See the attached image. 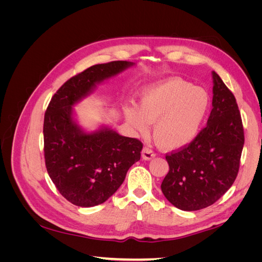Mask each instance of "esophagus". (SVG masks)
I'll use <instances>...</instances> for the list:
<instances>
[{
  "mask_svg": "<svg viewBox=\"0 0 262 262\" xmlns=\"http://www.w3.org/2000/svg\"><path fill=\"white\" fill-rule=\"evenodd\" d=\"M153 157H155L154 150L152 148L147 147V146H144L143 149H142V158H143V160L148 161V160H152Z\"/></svg>",
  "mask_w": 262,
  "mask_h": 262,
  "instance_id": "1",
  "label": "esophagus"
}]
</instances>
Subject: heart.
Instances as JSON below:
<instances>
[{
    "mask_svg": "<svg viewBox=\"0 0 262 262\" xmlns=\"http://www.w3.org/2000/svg\"><path fill=\"white\" fill-rule=\"evenodd\" d=\"M208 108L207 92L180 77H170L146 89L139 108L124 107V116L142 134L147 132V123H154L156 144L177 149L195 138Z\"/></svg>",
    "mask_w": 262,
    "mask_h": 262,
    "instance_id": "obj_1",
    "label": "heart"
}]
</instances>
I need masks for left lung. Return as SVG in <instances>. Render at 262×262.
Segmentation results:
<instances>
[{
	"label": "left lung",
	"instance_id": "1",
	"mask_svg": "<svg viewBox=\"0 0 262 262\" xmlns=\"http://www.w3.org/2000/svg\"><path fill=\"white\" fill-rule=\"evenodd\" d=\"M213 100L208 124L186 146L166 154L169 171L162 191L172 205L196 211L215 203L239 170L244 126L233 93L213 72Z\"/></svg>",
	"mask_w": 262,
	"mask_h": 262
}]
</instances>
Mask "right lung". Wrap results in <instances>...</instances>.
<instances>
[{
	"instance_id": "right-lung-1",
	"label": "right lung",
	"mask_w": 262,
	"mask_h": 262,
	"mask_svg": "<svg viewBox=\"0 0 262 262\" xmlns=\"http://www.w3.org/2000/svg\"><path fill=\"white\" fill-rule=\"evenodd\" d=\"M131 66L128 61H113L84 70L60 87L46 110L47 171L59 192L77 207H95L108 200L141 157L140 140L107 128L85 133L72 118V106L89 95L95 84Z\"/></svg>"
}]
</instances>
